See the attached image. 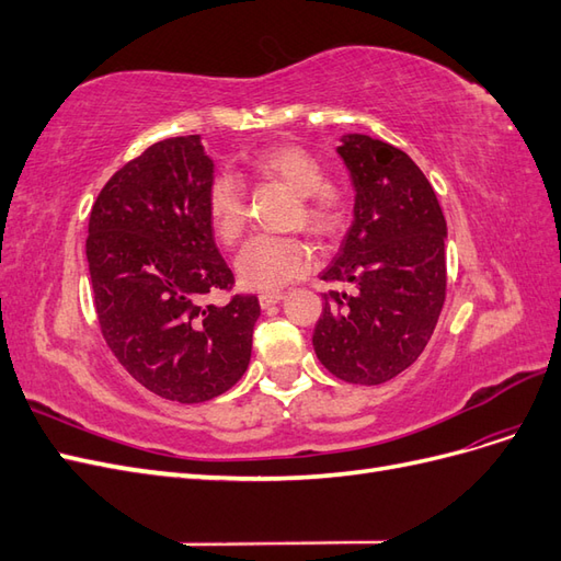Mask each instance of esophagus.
I'll return each instance as SVG.
<instances>
[{"label":"esophagus","mask_w":561,"mask_h":561,"mask_svg":"<svg viewBox=\"0 0 561 561\" xmlns=\"http://www.w3.org/2000/svg\"><path fill=\"white\" fill-rule=\"evenodd\" d=\"M283 297H285L283 293H264V295H260V307L262 309L274 307V304H278Z\"/></svg>","instance_id":"esophagus-1"}]
</instances>
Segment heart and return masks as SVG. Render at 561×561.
I'll use <instances>...</instances> for the list:
<instances>
[{"label":"heart","instance_id":"obj_1","mask_svg":"<svg viewBox=\"0 0 561 561\" xmlns=\"http://www.w3.org/2000/svg\"><path fill=\"white\" fill-rule=\"evenodd\" d=\"M252 171L283 184L299 196L295 225L316 236H332L344 225V201L332 186L328 173L311 151L283 145L266 149L252 159ZM206 210L215 236L231 245L245 229V184L239 175L219 173L206 192ZM311 248L295 236H254L236 254V276L250 290L274 293L287 283L299 280L311 268Z\"/></svg>","mask_w":561,"mask_h":561}]
</instances>
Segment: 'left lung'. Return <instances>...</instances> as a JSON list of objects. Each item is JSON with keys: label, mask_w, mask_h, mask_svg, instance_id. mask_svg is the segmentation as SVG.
Listing matches in <instances>:
<instances>
[{"label": "left lung", "mask_w": 561, "mask_h": 561, "mask_svg": "<svg viewBox=\"0 0 561 561\" xmlns=\"http://www.w3.org/2000/svg\"><path fill=\"white\" fill-rule=\"evenodd\" d=\"M336 154L355 186L353 225L322 280L355 295H322L318 360L336 379L377 386L410 367L437 325L447 293V222L431 182L402 149L351 133Z\"/></svg>", "instance_id": "obj_1"}]
</instances>
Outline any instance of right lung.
Returning a JSON list of instances; mask_svg holds the SVG:
<instances>
[{"mask_svg": "<svg viewBox=\"0 0 561 561\" xmlns=\"http://www.w3.org/2000/svg\"><path fill=\"white\" fill-rule=\"evenodd\" d=\"M213 173L201 135L161 140L118 168L89 219L100 332L135 381L182 404L245 375L260 318L254 295L206 301L233 285L206 210Z\"/></svg>", "mask_w": 561, "mask_h": 561, "instance_id": "obj_1", "label": "right lung"}]
</instances>
